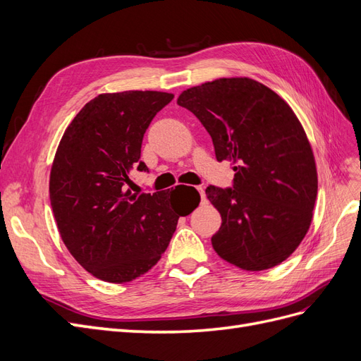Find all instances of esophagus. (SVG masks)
<instances>
[{
	"mask_svg": "<svg viewBox=\"0 0 361 361\" xmlns=\"http://www.w3.org/2000/svg\"><path fill=\"white\" fill-rule=\"evenodd\" d=\"M197 191H199V194H200V197H202V203H204V202H206V195H204V190H203L202 187H197Z\"/></svg>",
	"mask_w": 361,
	"mask_h": 361,
	"instance_id": "1",
	"label": "esophagus"
}]
</instances>
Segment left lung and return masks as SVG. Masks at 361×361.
<instances>
[{
  "label": "left lung",
  "instance_id": "obj_1",
  "mask_svg": "<svg viewBox=\"0 0 361 361\" xmlns=\"http://www.w3.org/2000/svg\"><path fill=\"white\" fill-rule=\"evenodd\" d=\"M178 105L209 133L216 161L233 166L232 188H206L223 220L211 239L216 255L247 271L281 264L307 233L318 194L298 117L276 92L245 76L191 87Z\"/></svg>",
  "mask_w": 361,
  "mask_h": 361
}]
</instances>
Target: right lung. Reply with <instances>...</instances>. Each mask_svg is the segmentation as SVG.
<instances>
[{"mask_svg":"<svg viewBox=\"0 0 361 361\" xmlns=\"http://www.w3.org/2000/svg\"><path fill=\"white\" fill-rule=\"evenodd\" d=\"M174 94L129 90L104 93L87 102L64 130L49 176V199L64 245L92 276L126 283L157 265L188 215L182 185L134 194L128 188L152 118Z\"/></svg>","mask_w":361,"mask_h":361,"instance_id":"right-lung-1","label":"right lung"}]
</instances>
